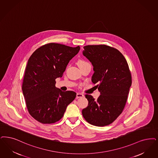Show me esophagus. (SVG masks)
<instances>
[{
	"instance_id": "esophagus-1",
	"label": "esophagus",
	"mask_w": 158,
	"mask_h": 158,
	"mask_svg": "<svg viewBox=\"0 0 158 158\" xmlns=\"http://www.w3.org/2000/svg\"><path fill=\"white\" fill-rule=\"evenodd\" d=\"M84 96V95L82 94H79V93H77L76 94V99H78V98H83Z\"/></svg>"
}]
</instances>
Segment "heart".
<instances>
[{
  "label": "heart",
  "mask_w": 158,
  "mask_h": 158,
  "mask_svg": "<svg viewBox=\"0 0 158 158\" xmlns=\"http://www.w3.org/2000/svg\"><path fill=\"white\" fill-rule=\"evenodd\" d=\"M77 63H78V65H79V66H81V65H82V64H83L86 63V62H85V61H83V60H79Z\"/></svg>",
  "instance_id": "obj_1"
}]
</instances>
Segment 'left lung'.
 Wrapping results in <instances>:
<instances>
[{"instance_id":"1","label":"left lung","mask_w":158,"mask_h":158,"mask_svg":"<svg viewBox=\"0 0 158 158\" xmlns=\"http://www.w3.org/2000/svg\"><path fill=\"white\" fill-rule=\"evenodd\" d=\"M83 56L91 62L94 73L92 82L101 95L95 99L86 95L88 106L82 110L85 119L97 126L112 123L122 112L132 85L128 64L119 51L105 44L83 47Z\"/></svg>"}]
</instances>
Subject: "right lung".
Returning <instances> with one entry per match:
<instances>
[{
  "mask_svg": "<svg viewBox=\"0 0 158 158\" xmlns=\"http://www.w3.org/2000/svg\"><path fill=\"white\" fill-rule=\"evenodd\" d=\"M79 46L72 48L51 43L35 51L29 57L22 84L28 112L44 124L53 123L63 116L68 105L76 98L73 91L63 92L55 86Z\"/></svg>",
  "mask_w": 158,
  "mask_h": 158,
  "instance_id": "add662e5",
  "label": "right lung"
}]
</instances>
